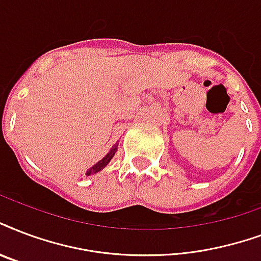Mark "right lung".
Here are the masks:
<instances>
[{"label":"right lung","mask_w":261,"mask_h":261,"mask_svg":"<svg viewBox=\"0 0 261 261\" xmlns=\"http://www.w3.org/2000/svg\"><path fill=\"white\" fill-rule=\"evenodd\" d=\"M117 145H119V142H116V144L113 145L112 148H111V150H109V152L107 153V154H105V156L102 157V159H101V160H99L98 163H95L94 166L90 167V168H89V170L86 171V176H89V175L97 174V172H99V171H101V170H104L105 167L108 166L109 162L112 160L113 156H115V153H116Z\"/></svg>","instance_id":"right-lung-1"}]
</instances>
